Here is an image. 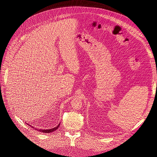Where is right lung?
<instances>
[{
  "label": "right lung",
  "mask_w": 157,
  "mask_h": 157,
  "mask_svg": "<svg viewBox=\"0 0 157 157\" xmlns=\"http://www.w3.org/2000/svg\"><path fill=\"white\" fill-rule=\"evenodd\" d=\"M28 125H29V124H28ZM59 125H60V123L56 127H55V128H51V129H47V130H40V129H36V128H35L36 130H39V131H40V132H43V133H51V132H54V131H55V130H56L57 129H58V128H59ZM29 126H31V125H29ZM33 128H35L34 127H32Z\"/></svg>",
  "instance_id": "right-lung-1"
}]
</instances>
